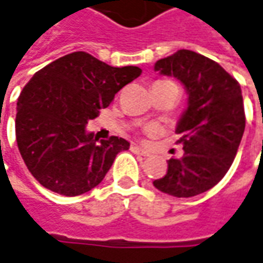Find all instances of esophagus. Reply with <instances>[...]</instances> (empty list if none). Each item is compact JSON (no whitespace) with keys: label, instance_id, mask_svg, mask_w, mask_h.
Segmentation results:
<instances>
[{"label":"esophagus","instance_id":"esophagus-1","mask_svg":"<svg viewBox=\"0 0 263 263\" xmlns=\"http://www.w3.org/2000/svg\"><path fill=\"white\" fill-rule=\"evenodd\" d=\"M131 151L132 153H135V154L144 155V157H148V155H149V153H148V151H145L144 148H141V146H138V145H132Z\"/></svg>","mask_w":263,"mask_h":263}]
</instances>
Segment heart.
<instances>
[{
    "instance_id": "1",
    "label": "heart",
    "mask_w": 263,
    "mask_h": 263,
    "mask_svg": "<svg viewBox=\"0 0 263 263\" xmlns=\"http://www.w3.org/2000/svg\"><path fill=\"white\" fill-rule=\"evenodd\" d=\"M145 131H146V134H151V132L154 131V128H153V126H146Z\"/></svg>"
}]
</instances>
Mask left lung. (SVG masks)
I'll return each instance as SVG.
<instances>
[{"mask_svg": "<svg viewBox=\"0 0 263 263\" xmlns=\"http://www.w3.org/2000/svg\"><path fill=\"white\" fill-rule=\"evenodd\" d=\"M154 69L177 78L189 93L176 129L184 154L168 160L165 176L154 185L174 197H193L219 183L236 157L246 122L240 85L220 64L192 50L164 57Z\"/></svg>", "mask_w": 263, "mask_h": 263, "instance_id": "obj_1", "label": "left lung"}]
</instances>
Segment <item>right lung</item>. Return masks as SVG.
<instances>
[{
  "mask_svg": "<svg viewBox=\"0 0 263 263\" xmlns=\"http://www.w3.org/2000/svg\"><path fill=\"white\" fill-rule=\"evenodd\" d=\"M141 71L74 51L34 73L17 102L15 138L27 168L43 187L73 197L105 178L129 142L110 137L98 143L85 128Z\"/></svg>",
  "mask_w": 263,
  "mask_h": 263,
  "instance_id": "add662e5",
  "label": "right lung"
}]
</instances>
